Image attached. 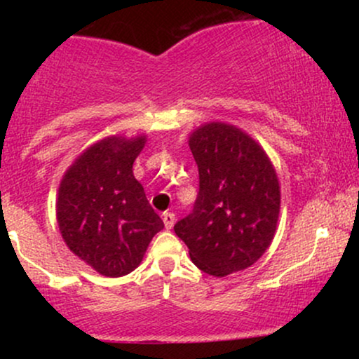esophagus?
<instances>
[{"label": "esophagus", "instance_id": "esophagus-1", "mask_svg": "<svg viewBox=\"0 0 359 359\" xmlns=\"http://www.w3.org/2000/svg\"><path fill=\"white\" fill-rule=\"evenodd\" d=\"M162 219H163V224H165V228L172 229V226L175 224V214L174 212H163Z\"/></svg>", "mask_w": 359, "mask_h": 359}]
</instances>
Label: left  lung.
Segmentation results:
<instances>
[{
	"label": "left lung",
	"mask_w": 359,
	"mask_h": 359,
	"mask_svg": "<svg viewBox=\"0 0 359 359\" xmlns=\"http://www.w3.org/2000/svg\"><path fill=\"white\" fill-rule=\"evenodd\" d=\"M189 147L199 168L192 212L174 226L197 269L226 277L248 269L271 245L280 212L278 177L269 155L240 128L205 123Z\"/></svg>",
	"instance_id": "1"
}]
</instances>
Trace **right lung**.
I'll list each match as a JSON object with an SVG mask.
<instances>
[{
    "mask_svg": "<svg viewBox=\"0 0 359 359\" xmlns=\"http://www.w3.org/2000/svg\"><path fill=\"white\" fill-rule=\"evenodd\" d=\"M147 137H108L77 156L60 180L57 222L65 245L104 277L142 263L163 221L148 204L133 162Z\"/></svg>",
    "mask_w": 359,
    "mask_h": 359,
    "instance_id": "obj_1",
    "label": "right lung"
}]
</instances>
